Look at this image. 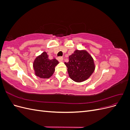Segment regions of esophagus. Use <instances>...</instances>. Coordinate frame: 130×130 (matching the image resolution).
Returning a JSON list of instances; mask_svg holds the SVG:
<instances>
[{
  "label": "esophagus",
  "mask_w": 130,
  "mask_h": 130,
  "mask_svg": "<svg viewBox=\"0 0 130 130\" xmlns=\"http://www.w3.org/2000/svg\"><path fill=\"white\" fill-rule=\"evenodd\" d=\"M63 58L62 57H58V61L62 62V61H63Z\"/></svg>",
  "instance_id": "1"
}]
</instances>
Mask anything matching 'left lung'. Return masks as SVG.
Segmentation results:
<instances>
[{
    "instance_id": "1",
    "label": "left lung",
    "mask_w": 130,
    "mask_h": 130,
    "mask_svg": "<svg viewBox=\"0 0 130 130\" xmlns=\"http://www.w3.org/2000/svg\"><path fill=\"white\" fill-rule=\"evenodd\" d=\"M64 64L72 79L77 82L87 80L94 71L95 67L91 56L86 51L75 50Z\"/></svg>"
}]
</instances>
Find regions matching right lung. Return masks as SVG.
I'll return each mask as SVG.
<instances>
[{
	"label": "right lung",
	"instance_id": "right-lung-1",
	"mask_svg": "<svg viewBox=\"0 0 130 130\" xmlns=\"http://www.w3.org/2000/svg\"><path fill=\"white\" fill-rule=\"evenodd\" d=\"M58 63V62L56 59L50 60L46 53L43 52L34 62L35 74L41 78H49L54 73L55 67Z\"/></svg>",
	"mask_w": 130,
	"mask_h": 130
}]
</instances>
